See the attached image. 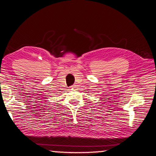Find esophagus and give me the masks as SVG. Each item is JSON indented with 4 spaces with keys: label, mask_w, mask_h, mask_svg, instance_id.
<instances>
[{
    "label": "esophagus",
    "mask_w": 156,
    "mask_h": 156,
    "mask_svg": "<svg viewBox=\"0 0 156 156\" xmlns=\"http://www.w3.org/2000/svg\"><path fill=\"white\" fill-rule=\"evenodd\" d=\"M75 87V85H74V86H73V88H74Z\"/></svg>",
    "instance_id": "34e87169"
}]
</instances>
